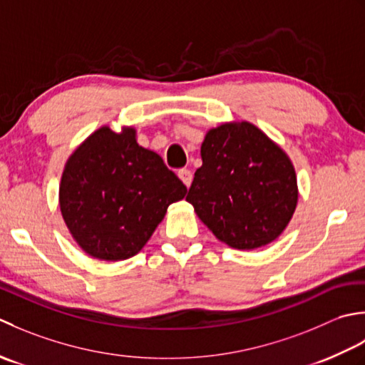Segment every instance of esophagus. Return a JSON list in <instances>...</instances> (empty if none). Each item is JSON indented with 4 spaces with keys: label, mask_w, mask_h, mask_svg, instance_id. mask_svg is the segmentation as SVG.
I'll return each mask as SVG.
<instances>
[{
    "label": "esophagus",
    "mask_w": 365,
    "mask_h": 365,
    "mask_svg": "<svg viewBox=\"0 0 365 365\" xmlns=\"http://www.w3.org/2000/svg\"><path fill=\"white\" fill-rule=\"evenodd\" d=\"M178 176H180V180L184 182L185 187H189V185L192 184V173H190V170L182 168V170H180V172H178Z\"/></svg>",
    "instance_id": "1"
}]
</instances>
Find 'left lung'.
Listing matches in <instances>:
<instances>
[{"mask_svg": "<svg viewBox=\"0 0 365 365\" xmlns=\"http://www.w3.org/2000/svg\"><path fill=\"white\" fill-rule=\"evenodd\" d=\"M185 200L230 247L252 250L280 236L297 203L288 155L247 121L211 129Z\"/></svg>", "mask_w": 365, "mask_h": 365, "instance_id": "obj_1", "label": "left lung"}]
</instances>
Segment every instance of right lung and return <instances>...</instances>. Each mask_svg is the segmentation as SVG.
I'll use <instances>...</instances> for the list:
<instances>
[{"label": "right lung", "instance_id": "right-lung-1", "mask_svg": "<svg viewBox=\"0 0 365 365\" xmlns=\"http://www.w3.org/2000/svg\"><path fill=\"white\" fill-rule=\"evenodd\" d=\"M187 187L162 158L145 150L135 130L101 128L66 163L59 207L71 235L88 255L107 262L130 258Z\"/></svg>", "mask_w": 365, "mask_h": 365}]
</instances>
